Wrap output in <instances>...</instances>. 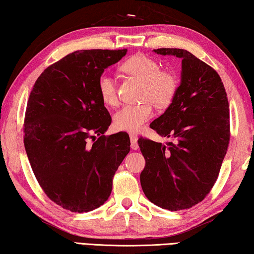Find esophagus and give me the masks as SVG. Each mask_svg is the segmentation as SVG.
I'll list each match as a JSON object with an SVG mask.
<instances>
[{
    "label": "esophagus",
    "mask_w": 254,
    "mask_h": 254,
    "mask_svg": "<svg viewBox=\"0 0 254 254\" xmlns=\"http://www.w3.org/2000/svg\"><path fill=\"white\" fill-rule=\"evenodd\" d=\"M130 140H131V148L133 150H136L137 148H139V145H137V136L135 134H133V133H131V134H130Z\"/></svg>",
    "instance_id": "esophagus-1"
}]
</instances>
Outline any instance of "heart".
<instances>
[{
    "label": "heart",
    "instance_id": "b5f03b06",
    "mask_svg": "<svg viewBox=\"0 0 254 254\" xmlns=\"http://www.w3.org/2000/svg\"><path fill=\"white\" fill-rule=\"evenodd\" d=\"M121 70L142 81L141 98L147 102L139 105L123 106L114 114L113 124L120 131L137 132L152 118L153 109L150 102L158 107L169 106L179 91L180 80L174 70L161 69L158 60L142 54L127 59L121 65ZM97 89L105 104L111 106L117 104V84L109 74L104 72L98 77Z\"/></svg>",
    "mask_w": 254,
    "mask_h": 254
}]
</instances>
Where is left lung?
I'll list each match as a JSON object with an SVG mask.
<instances>
[{"label":"left lung","mask_w":254,"mask_h":254,"mask_svg":"<svg viewBox=\"0 0 254 254\" xmlns=\"http://www.w3.org/2000/svg\"><path fill=\"white\" fill-rule=\"evenodd\" d=\"M182 58V84L174 102L150 124L173 139L166 145L141 137L145 159L140 175L144 195L159 207L188 209L216 183L230 142V107L220 75L187 50L154 49Z\"/></svg>","instance_id":"left-lung-1"}]
</instances>
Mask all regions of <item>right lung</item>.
I'll list each match as a JSON object with an SVG mask.
<instances>
[{
	"mask_svg": "<svg viewBox=\"0 0 254 254\" xmlns=\"http://www.w3.org/2000/svg\"><path fill=\"white\" fill-rule=\"evenodd\" d=\"M127 51H74L47 67L30 93L23 124L30 165L45 194L70 212L105 203L130 151L127 132L104 135L112 118L97 89L98 77Z\"/></svg>",
	"mask_w": 254,
	"mask_h": 254,
	"instance_id": "add662e5",
	"label": "right lung"
}]
</instances>
